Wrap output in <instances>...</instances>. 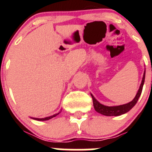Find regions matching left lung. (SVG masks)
<instances>
[{"instance_id": "left-lung-1", "label": "left lung", "mask_w": 152, "mask_h": 152, "mask_svg": "<svg viewBox=\"0 0 152 152\" xmlns=\"http://www.w3.org/2000/svg\"><path fill=\"white\" fill-rule=\"evenodd\" d=\"M145 77V69L144 74H143V77H142V83H141L140 84L139 89V91H138V92H137L135 96L134 97V99L132 100V101L129 102L128 103L123 104V105L113 106V107H108V106L103 105V104H101L99 101H97L96 98L94 96V95H93L92 94H91L93 99V103H94V110L96 112L99 113L107 116H120L122 114H125L127 112H129V111L136 104L137 101L139 100V96H141V94H142V88H143V85H144Z\"/></svg>"}]
</instances>
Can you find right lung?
Returning a JSON list of instances; mask_svg holds the SVG:
<instances>
[{"label":"right lung","instance_id":"add662e5","mask_svg":"<svg viewBox=\"0 0 152 152\" xmlns=\"http://www.w3.org/2000/svg\"><path fill=\"white\" fill-rule=\"evenodd\" d=\"M61 112V110L60 111L59 113L54 114V115H52V116H48V117H45V118H33V117H31V119H35V120H38V121H45V120H49V119H52V118L55 117V116H56L57 115H58V114H59Z\"/></svg>","mask_w":152,"mask_h":152}]
</instances>
